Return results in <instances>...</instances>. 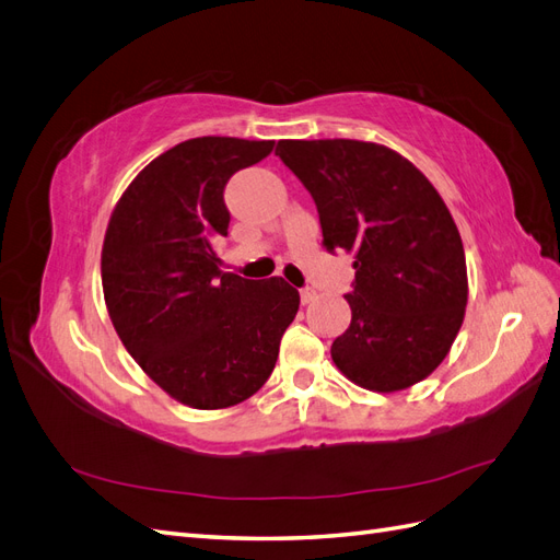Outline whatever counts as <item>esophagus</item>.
Here are the masks:
<instances>
[{"mask_svg":"<svg viewBox=\"0 0 560 560\" xmlns=\"http://www.w3.org/2000/svg\"><path fill=\"white\" fill-rule=\"evenodd\" d=\"M315 299H317L315 290H308V287H306V290H301V303H303V306H308V303H313Z\"/></svg>","mask_w":560,"mask_h":560,"instance_id":"obj_1","label":"esophagus"}]
</instances>
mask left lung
I'll return each mask as SVG.
<instances>
[{
	"mask_svg": "<svg viewBox=\"0 0 560 560\" xmlns=\"http://www.w3.org/2000/svg\"><path fill=\"white\" fill-rule=\"evenodd\" d=\"M311 191L327 252L354 254L350 327L331 360L354 385L397 393L444 362L467 306L465 249L439 191L376 142L280 140Z\"/></svg>",
	"mask_w": 560,
	"mask_h": 560,
	"instance_id": "obj_1",
	"label": "left lung"
}]
</instances>
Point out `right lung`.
I'll list each match as a JSON object with an SVG mask.
<instances>
[{"label": "right lung", "instance_id": "1", "mask_svg": "<svg viewBox=\"0 0 560 560\" xmlns=\"http://www.w3.org/2000/svg\"><path fill=\"white\" fill-rule=\"evenodd\" d=\"M273 144L179 142L130 182L109 217L100 268L112 325L144 374L191 409H229L257 393L299 311L292 284L222 273L212 249L229 233L226 182Z\"/></svg>", "mask_w": 560, "mask_h": 560}]
</instances>
